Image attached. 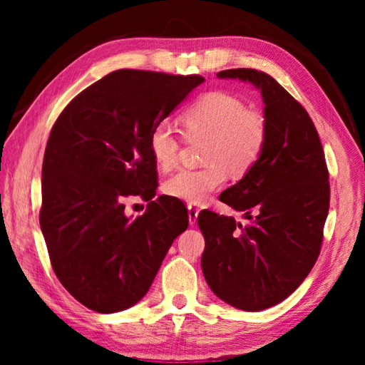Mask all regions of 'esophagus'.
Instances as JSON below:
<instances>
[{"mask_svg": "<svg viewBox=\"0 0 365 365\" xmlns=\"http://www.w3.org/2000/svg\"><path fill=\"white\" fill-rule=\"evenodd\" d=\"M197 212H200V209H197L195 205H188V220H190V225H195L196 224Z\"/></svg>", "mask_w": 365, "mask_h": 365, "instance_id": "obj_1", "label": "esophagus"}]
</instances>
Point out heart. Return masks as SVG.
<instances>
[{"instance_id": "heart-1", "label": "heart", "mask_w": 365, "mask_h": 365, "mask_svg": "<svg viewBox=\"0 0 365 365\" xmlns=\"http://www.w3.org/2000/svg\"><path fill=\"white\" fill-rule=\"evenodd\" d=\"M182 127L188 138H206L205 168L180 169L164 183V191L180 201L200 205L227 180V172L242 177L251 170L265 148L267 123L264 115L230 93L211 91L183 110ZM151 156L160 169L177 164L180 140L168 122H159L150 133Z\"/></svg>"}]
</instances>
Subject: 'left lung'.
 <instances>
[{
	"label": "left lung",
	"mask_w": 365,
	"mask_h": 365,
	"mask_svg": "<svg viewBox=\"0 0 365 365\" xmlns=\"http://www.w3.org/2000/svg\"><path fill=\"white\" fill-rule=\"evenodd\" d=\"M217 77L261 91L267 141L251 170L220 195L251 224L212 211L197 215L206 242L201 269L217 298L256 312L287 299L316 264L330 206L329 170L311 117L275 78L256 69Z\"/></svg>",
	"instance_id": "obj_1"
}]
</instances>
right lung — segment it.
I'll return each mask as SVG.
<instances>
[{
    "label": "right lung",
    "mask_w": 365,
    "mask_h": 365,
    "mask_svg": "<svg viewBox=\"0 0 365 365\" xmlns=\"http://www.w3.org/2000/svg\"><path fill=\"white\" fill-rule=\"evenodd\" d=\"M201 76L120 69L67 104L49 133L41 169L40 227L53 270L85 307L128 309L148 293L174 240L188 227L182 201L156 196L150 133ZM150 200L125 215L123 197Z\"/></svg>",
    "instance_id": "add662e5"
}]
</instances>
